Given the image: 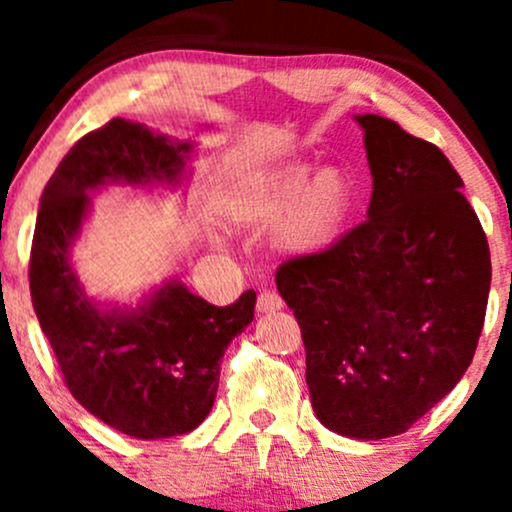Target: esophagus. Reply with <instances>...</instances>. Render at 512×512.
Here are the masks:
<instances>
[{
    "mask_svg": "<svg viewBox=\"0 0 512 512\" xmlns=\"http://www.w3.org/2000/svg\"><path fill=\"white\" fill-rule=\"evenodd\" d=\"M281 308H284V301H281L274 291H262L260 296H257V313L260 315L276 313V310Z\"/></svg>",
    "mask_w": 512,
    "mask_h": 512,
    "instance_id": "34e87169",
    "label": "esophagus"
}]
</instances>
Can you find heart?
Returning a JSON list of instances; mask_svg holds the SVG:
<instances>
[{
    "label": "heart",
    "mask_w": 512,
    "mask_h": 512,
    "mask_svg": "<svg viewBox=\"0 0 512 512\" xmlns=\"http://www.w3.org/2000/svg\"><path fill=\"white\" fill-rule=\"evenodd\" d=\"M313 166L291 161L240 180L231 207L240 223L274 226V245L289 255H308L337 236L351 209V180L337 166H325L310 178Z\"/></svg>",
    "instance_id": "obj_1"
}]
</instances>
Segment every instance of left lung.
<instances>
[{
    "instance_id": "1",
    "label": "left lung",
    "mask_w": 512,
    "mask_h": 512,
    "mask_svg": "<svg viewBox=\"0 0 512 512\" xmlns=\"http://www.w3.org/2000/svg\"><path fill=\"white\" fill-rule=\"evenodd\" d=\"M373 178L366 221L276 269L305 344L315 416L339 436H399L460 383L491 289V252L438 146L356 115Z\"/></svg>"
}]
</instances>
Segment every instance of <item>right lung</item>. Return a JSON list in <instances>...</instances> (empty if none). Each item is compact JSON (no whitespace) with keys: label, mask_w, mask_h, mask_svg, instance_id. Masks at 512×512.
Listing matches in <instances>:
<instances>
[{"label":"right lung","mask_w":512,"mask_h":512,"mask_svg":"<svg viewBox=\"0 0 512 512\" xmlns=\"http://www.w3.org/2000/svg\"><path fill=\"white\" fill-rule=\"evenodd\" d=\"M195 144L115 117L81 137L40 197L31 248V298L76 402L139 440L190 433L209 416L221 358L255 317V291L216 308L180 279L137 305L96 301L76 276L72 250L108 187L182 190Z\"/></svg>","instance_id":"add662e5"}]
</instances>
